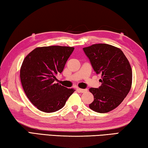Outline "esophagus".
Wrapping results in <instances>:
<instances>
[{
	"label": "esophagus",
	"mask_w": 148,
	"mask_h": 148,
	"mask_svg": "<svg viewBox=\"0 0 148 148\" xmlns=\"http://www.w3.org/2000/svg\"><path fill=\"white\" fill-rule=\"evenodd\" d=\"M77 91L79 92H81V93H83V92H84L87 91L86 89H82V88H77Z\"/></svg>",
	"instance_id": "1"
}]
</instances>
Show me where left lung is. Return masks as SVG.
Listing matches in <instances>:
<instances>
[{"label":"left lung","instance_id":"8db88e82","mask_svg":"<svg viewBox=\"0 0 148 148\" xmlns=\"http://www.w3.org/2000/svg\"><path fill=\"white\" fill-rule=\"evenodd\" d=\"M83 50L94 71L101 74V85L89 89L94 98L89 108L98 113H108L120 105L131 88L130 63L121 50L110 45H92Z\"/></svg>","mask_w":148,"mask_h":148}]
</instances>
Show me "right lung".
Segmentation results:
<instances>
[{
    "instance_id": "right-lung-1",
    "label": "right lung",
    "mask_w": 148,
    "mask_h": 148,
    "mask_svg": "<svg viewBox=\"0 0 148 148\" xmlns=\"http://www.w3.org/2000/svg\"><path fill=\"white\" fill-rule=\"evenodd\" d=\"M73 50V47L61 46L38 47L23 60L21 83L27 97L38 110L55 112L74 92V89L55 83L56 75L63 71Z\"/></svg>"
}]
</instances>
